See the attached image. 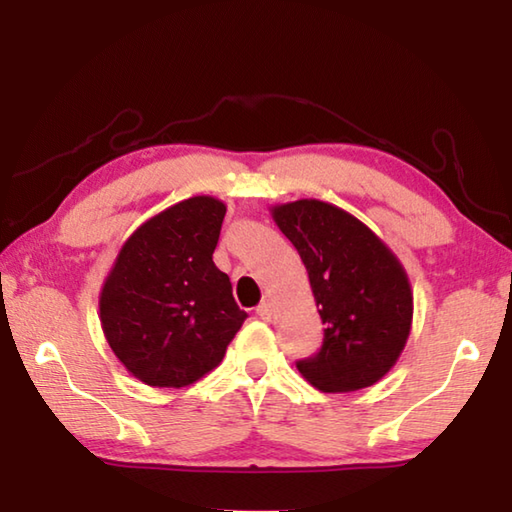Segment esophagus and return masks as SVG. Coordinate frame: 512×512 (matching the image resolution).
<instances>
[{
  "label": "esophagus",
  "instance_id": "1",
  "mask_svg": "<svg viewBox=\"0 0 512 512\" xmlns=\"http://www.w3.org/2000/svg\"><path fill=\"white\" fill-rule=\"evenodd\" d=\"M257 316L264 318V320H271V316H273V305H271V302L264 300L262 305L257 307Z\"/></svg>",
  "mask_w": 512,
  "mask_h": 512
}]
</instances>
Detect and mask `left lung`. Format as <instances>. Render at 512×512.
<instances>
[{
    "label": "left lung",
    "instance_id": "left-lung-1",
    "mask_svg": "<svg viewBox=\"0 0 512 512\" xmlns=\"http://www.w3.org/2000/svg\"><path fill=\"white\" fill-rule=\"evenodd\" d=\"M309 273L325 339L300 375L323 393L368 388L395 366L411 334L413 291L395 253L357 216L316 198L271 207Z\"/></svg>",
    "mask_w": 512,
    "mask_h": 512
}]
</instances>
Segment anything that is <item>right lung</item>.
Instances as JSON below:
<instances>
[{"mask_svg": "<svg viewBox=\"0 0 512 512\" xmlns=\"http://www.w3.org/2000/svg\"><path fill=\"white\" fill-rule=\"evenodd\" d=\"M225 203L192 196L124 241L99 296L103 334L144 384L183 388L214 370L244 325L230 277L212 253Z\"/></svg>", "mask_w": 512, "mask_h": 512, "instance_id": "1", "label": "right lung"}]
</instances>
